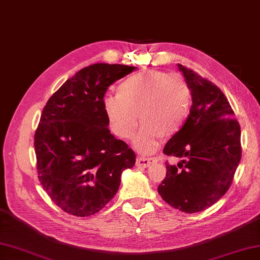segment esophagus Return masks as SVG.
<instances>
[{
	"instance_id": "obj_1",
	"label": "esophagus",
	"mask_w": 260,
	"mask_h": 260,
	"mask_svg": "<svg viewBox=\"0 0 260 260\" xmlns=\"http://www.w3.org/2000/svg\"><path fill=\"white\" fill-rule=\"evenodd\" d=\"M155 161H156V158H154V157L139 156L136 158V165H137V167H141V168H148Z\"/></svg>"
}]
</instances>
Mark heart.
Masks as SVG:
<instances>
[{
    "label": "heart",
    "instance_id": "b5f03b06",
    "mask_svg": "<svg viewBox=\"0 0 260 260\" xmlns=\"http://www.w3.org/2000/svg\"><path fill=\"white\" fill-rule=\"evenodd\" d=\"M192 92L179 74L142 71L125 79L117 96L104 98V110L113 133L121 140L133 136L140 119L143 125L134 139L140 152L155 150L163 137L176 135L190 113Z\"/></svg>",
    "mask_w": 260,
    "mask_h": 260
}]
</instances>
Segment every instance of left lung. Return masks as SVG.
I'll use <instances>...</instances> for the list:
<instances>
[{
	"mask_svg": "<svg viewBox=\"0 0 260 260\" xmlns=\"http://www.w3.org/2000/svg\"><path fill=\"white\" fill-rule=\"evenodd\" d=\"M192 92L184 126L164 147L180 158L167 165L158 193L171 207L186 213L200 212L225 194L241 158L240 125L227 97L213 82L178 64Z\"/></svg>",
	"mask_w": 260,
	"mask_h": 260,
	"instance_id": "left-lung-1",
	"label": "left lung"
}]
</instances>
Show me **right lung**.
Wrapping results in <instances>:
<instances>
[{
	"instance_id": "add662e5",
	"label": "right lung",
	"mask_w": 260,
	"mask_h": 260,
	"mask_svg": "<svg viewBox=\"0 0 260 260\" xmlns=\"http://www.w3.org/2000/svg\"><path fill=\"white\" fill-rule=\"evenodd\" d=\"M95 63L79 70L49 98L35 134L38 178L64 212L88 217L112 200L135 152L110 134L104 110L108 87L134 71Z\"/></svg>"
}]
</instances>
